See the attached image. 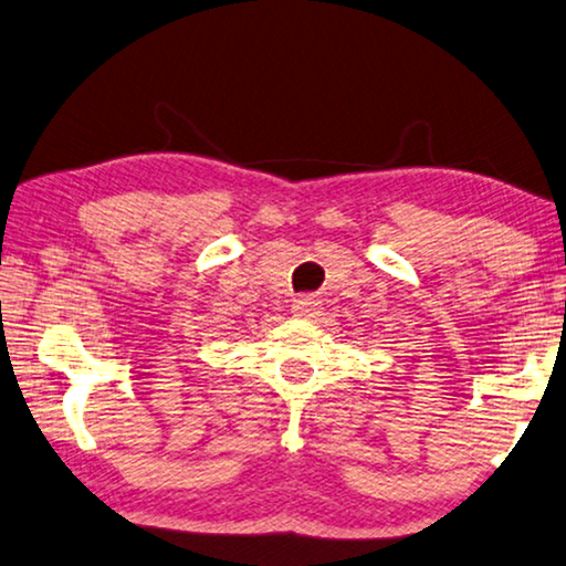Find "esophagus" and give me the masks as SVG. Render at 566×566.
I'll return each mask as SVG.
<instances>
[{"label": "esophagus", "instance_id": "1", "mask_svg": "<svg viewBox=\"0 0 566 566\" xmlns=\"http://www.w3.org/2000/svg\"><path fill=\"white\" fill-rule=\"evenodd\" d=\"M318 305L321 301L316 298V295H301L298 301H293V313L295 316H316L318 313Z\"/></svg>", "mask_w": 566, "mask_h": 566}]
</instances>
